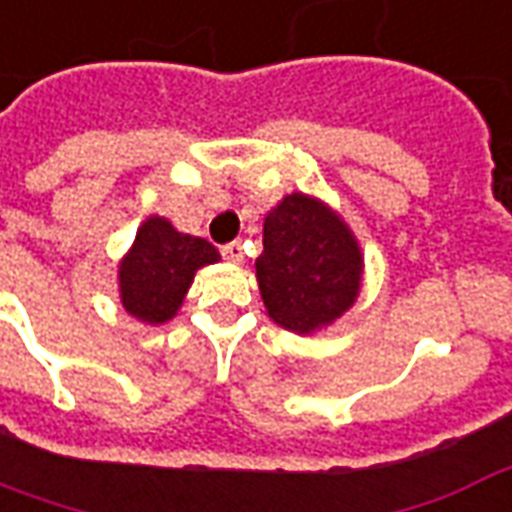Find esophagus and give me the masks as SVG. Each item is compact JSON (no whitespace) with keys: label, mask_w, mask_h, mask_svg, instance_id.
Instances as JSON below:
<instances>
[{"label":"esophagus","mask_w":512,"mask_h":512,"mask_svg":"<svg viewBox=\"0 0 512 512\" xmlns=\"http://www.w3.org/2000/svg\"><path fill=\"white\" fill-rule=\"evenodd\" d=\"M222 257L230 260V263H244V246H241V241H230V244L222 246Z\"/></svg>","instance_id":"34e87169"}]
</instances>
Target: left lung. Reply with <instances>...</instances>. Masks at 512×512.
I'll return each mask as SVG.
<instances>
[{
	"label": "left lung",
	"mask_w": 512,
	"mask_h": 512,
	"mask_svg": "<svg viewBox=\"0 0 512 512\" xmlns=\"http://www.w3.org/2000/svg\"><path fill=\"white\" fill-rule=\"evenodd\" d=\"M257 285L268 317L312 333L342 317L361 293V246L344 219L304 192L287 195L263 222Z\"/></svg>",
	"instance_id": "1"
}]
</instances>
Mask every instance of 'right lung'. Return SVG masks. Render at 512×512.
I'll use <instances>...</instances> for the list:
<instances>
[{
	"instance_id": "1",
	"label": "right lung",
	"mask_w": 512,
	"mask_h": 512,
	"mask_svg": "<svg viewBox=\"0 0 512 512\" xmlns=\"http://www.w3.org/2000/svg\"><path fill=\"white\" fill-rule=\"evenodd\" d=\"M217 260L219 252L206 238L179 233L165 217H149L119 266L121 304L140 323H168L195 271Z\"/></svg>"
}]
</instances>
